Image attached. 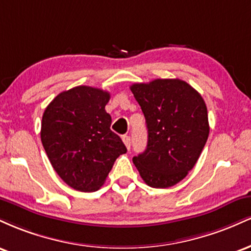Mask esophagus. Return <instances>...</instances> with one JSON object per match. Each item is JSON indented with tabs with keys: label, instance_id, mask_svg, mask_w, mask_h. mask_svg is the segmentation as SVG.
<instances>
[{
	"label": "esophagus",
	"instance_id": "obj_1",
	"mask_svg": "<svg viewBox=\"0 0 251 251\" xmlns=\"http://www.w3.org/2000/svg\"><path fill=\"white\" fill-rule=\"evenodd\" d=\"M122 139H123L124 144H125L126 149L127 150L131 149V138H129V135H123Z\"/></svg>",
	"mask_w": 251,
	"mask_h": 251
}]
</instances>
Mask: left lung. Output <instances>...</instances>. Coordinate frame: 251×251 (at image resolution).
Instances as JSON below:
<instances>
[{
    "label": "left lung",
    "mask_w": 251,
    "mask_h": 251,
    "mask_svg": "<svg viewBox=\"0 0 251 251\" xmlns=\"http://www.w3.org/2000/svg\"><path fill=\"white\" fill-rule=\"evenodd\" d=\"M129 88L148 127V146L133 157L135 168L151 188L174 186L191 171L208 140L205 102L179 79H155Z\"/></svg>",
    "instance_id": "left-lung-1"
}]
</instances>
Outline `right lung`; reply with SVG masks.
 <instances>
[{
	"mask_svg": "<svg viewBox=\"0 0 251 251\" xmlns=\"http://www.w3.org/2000/svg\"><path fill=\"white\" fill-rule=\"evenodd\" d=\"M108 92L77 86L61 92L43 112L41 142L60 178L82 192L97 191L127 149L111 131Z\"/></svg>",
	"mask_w": 251,
	"mask_h": 251,
	"instance_id": "obj_1",
	"label": "right lung"
}]
</instances>
